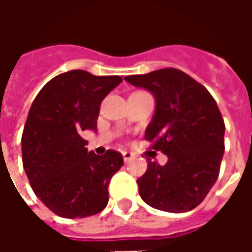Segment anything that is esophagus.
<instances>
[{"mask_svg": "<svg viewBox=\"0 0 252 252\" xmlns=\"http://www.w3.org/2000/svg\"><path fill=\"white\" fill-rule=\"evenodd\" d=\"M132 157H133V154L129 153V151H124V153H123V158H124V160H126V162L131 160Z\"/></svg>", "mask_w": 252, "mask_h": 252, "instance_id": "obj_1", "label": "esophagus"}]
</instances>
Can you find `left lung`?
I'll list each match as a JSON object with an SVG mask.
<instances>
[{
  "label": "left lung",
  "instance_id": "1",
  "mask_svg": "<svg viewBox=\"0 0 252 252\" xmlns=\"http://www.w3.org/2000/svg\"><path fill=\"white\" fill-rule=\"evenodd\" d=\"M126 81L154 94L157 110L144 139L169 158L164 166L148 159L137 180L139 194L159 211L194 209L216 184L224 155L225 124L216 101L205 86L173 67Z\"/></svg>",
  "mask_w": 252,
  "mask_h": 252
}]
</instances>
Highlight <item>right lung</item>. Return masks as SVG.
Wrapping results in <instances>:
<instances>
[{"label":"right lung","mask_w":252,"mask_h":252,"mask_svg":"<svg viewBox=\"0 0 252 252\" xmlns=\"http://www.w3.org/2000/svg\"><path fill=\"white\" fill-rule=\"evenodd\" d=\"M121 81L71 70L48 81L32 102L21 136L23 166L35 194L58 216H93L108 204L123 155L88 153L81 133L95 131L101 101Z\"/></svg>","instance_id":"add662e5"}]
</instances>
